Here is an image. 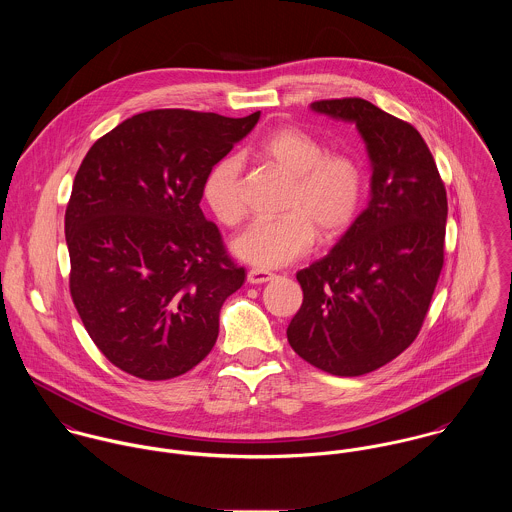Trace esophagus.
Segmentation results:
<instances>
[{"label":"esophagus","instance_id":"1","mask_svg":"<svg viewBox=\"0 0 512 512\" xmlns=\"http://www.w3.org/2000/svg\"><path fill=\"white\" fill-rule=\"evenodd\" d=\"M274 276H276V274H272V272H268V270H258V268L248 270V282H250V284H266V282L274 280Z\"/></svg>","mask_w":512,"mask_h":512}]
</instances>
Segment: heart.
Segmentation results:
<instances>
[{"label": "heart", "instance_id": "b5f03b06", "mask_svg": "<svg viewBox=\"0 0 512 512\" xmlns=\"http://www.w3.org/2000/svg\"><path fill=\"white\" fill-rule=\"evenodd\" d=\"M256 151L292 177L286 205L276 219L254 220L232 242L244 262L258 268H280L307 254L317 238L341 236L357 219L365 197V173L357 159L327 153L313 134L288 126L264 136ZM242 165L238 157H222L207 173L203 199L211 213L228 226L244 219Z\"/></svg>", "mask_w": 512, "mask_h": 512}]
</instances>
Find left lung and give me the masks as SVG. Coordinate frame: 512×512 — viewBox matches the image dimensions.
I'll use <instances>...</instances> for the list:
<instances>
[{"mask_svg": "<svg viewBox=\"0 0 512 512\" xmlns=\"http://www.w3.org/2000/svg\"><path fill=\"white\" fill-rule=\"evenodd\" d=\"M311 110L353 122L372 165L370 201L335 248L297 272L293 351L335 376H361L418 337L443 268L447 195L420 132L363 98Z\"/></svg>", "mask_w": 512, "mask_h": 512, "instance_id": "obj_1", "label": "left lung"}]
</instances>
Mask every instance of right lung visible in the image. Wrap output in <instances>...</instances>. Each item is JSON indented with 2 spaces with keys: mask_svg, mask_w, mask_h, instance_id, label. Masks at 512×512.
<instances>
[{
  "mask_svg": "<svg viewBox=\"0 0 512 512\" xmlns=\"http://www.w3.org/2000/svg\"><path fill=\"white\" fill-rule=\"evenodd\" d=\"M258 118L149 110L82 159L65 213L69 286L90 339L120 370L167 380L215 347L220 307L246 272L199 207L203 183Z\"/></svg>",
  "mask_w": 512,
  "mask_h": 512,
  "instance_id": "add662e5",
  "label": "right lung"
}]
</instances>
